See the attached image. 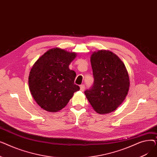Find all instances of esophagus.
<instances>
[{
  "instance_id": "esophagus-1",
  "label": "esophagus",
  "mask_w": 157,
  "mask_h": 157,
  "mask_svg": "<svg viewBox=\"0 0 157 157\" xmlns=\"http://www.w3.org/2000/svg\"><path fill=\"white\" fill-rule=\"evenodd\" d=\"M85 88V85H80V90H81V91H82V92L84 91Z\"/></svg>"
}]
</instances>
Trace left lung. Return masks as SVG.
I'll list each match as a JSON object with an SVG mask.
<instances>
[{
    "mask_svg": "<svg viewBox=\"0 0 157 157\" xmlns=\"http://www.w3.org/2000/svg\"><path fill=\"white\" fill-rule=\"evenodd\" d=\"M90 61L94 82L85 94L97 113H111L128 94L130 80L127 69L120 58L109 50L94 52Z\"/></svg>",
    "mask_w": 157,
    "mask_h": 157,
    "instance_id": "left-lung-1",
    "label": "left lung"
}]
</instances>
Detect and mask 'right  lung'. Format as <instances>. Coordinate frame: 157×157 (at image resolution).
Returning <instances> with one entry per match:
<instances>
[{
    "label": "right lung",
    "instance_id": "1",
    "mask_svg": "<svg viewBox=\"0 0 157 157\" xmlns=\"http://www.w3.org/2000/svg\"><path fill=\"white\" fill-rule=\"evenodd\" d=\"M76 53L60 48L49 49L35 62L29 76L31 94L37 104L49 112H58L79 90L74 84L76 74L69 65Z\"/></svg>",
    "mask_w": 157,
    "mask_h": 157
}]
</instances>
